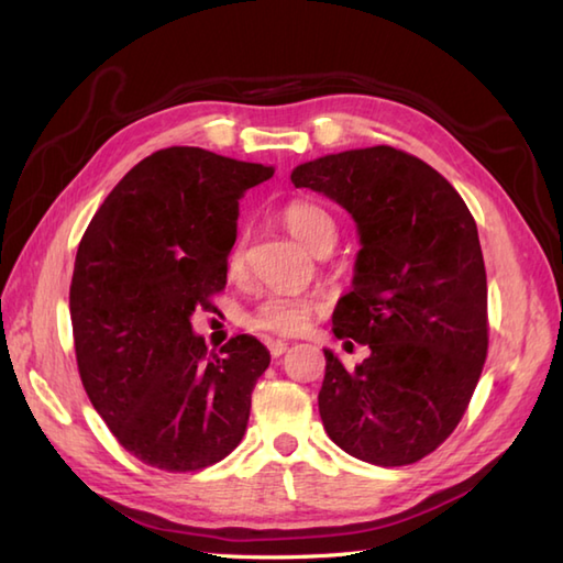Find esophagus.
<instances>
[{
    "label": "esophagus",
    "mask_w": 563,
    "mask_h": 563,
    "mask_svg": "<svg viewBox=\"0 0 563 563\" xmlns=\"http://www.w3.org/2000/svg\"><path fill=\"white\" fill-rule=\"evenodd\" d=\"M268 351H271L273 357H280L285 351H288V343H285V341H271L268 343Z\"/></svg>",
    "instance_id": "1"
}]
</instances>
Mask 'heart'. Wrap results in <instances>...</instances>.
Masks as SVG:
<instances>
[{"instance_id":"heart-1","label":"heart","mask_w":563,"mask_h":563,"mask_svg":"<svg viewBox=\"0 0 563 563\" xmlns=\"http://www.w3.org/2000/svg\"><path fill=\"white\" fill-rule=\"evenodd\" d=\"M283 222L288 232L307 246L309 251H319L321 246L336 244V222L331 214L312 200H292L283 208ZM244 251L242 244H234L227 256V271L236 275L242 271ZM319 312V300L312 295L275 290L261 297L258 305L246 314V327L258 333H273V336H295L307 329L309 321Z\"/></svg>"}]
</instances>
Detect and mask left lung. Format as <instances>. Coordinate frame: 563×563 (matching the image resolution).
I'll list each match as a JSON object with an SVG mask.
<instances>
[{"label":"left lung","instance_id":"1","mask_svg":"<svg viewBox=\"0 0 563 563\" xmlns=\"http://www.w3.org/2000/svg\"><path fill=\"white\" fill-rule=\"evenodd\" d=\"M353 214L363 249L333 309L336 339L369 355L345 369L331 351L319 391L329 438L377 466L423 460L470 406L488 351L479 232L457 190L387 145L327 154L292 172Z\"/></svg>","mask_w":563,"mask_h":563}]
</instances>
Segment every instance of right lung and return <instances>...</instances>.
I'll use <instances>...</instances> for the list:
<instances>
[{
  "label": "right lung",
  "instance_id": "1",
  "mask_svg": "<svg viewBox=\"0 0 563 563\" xmlns=\"http://www.w3.org/2000/svg\"><path fill=\"white\" fill-rule=\"evenodd\" d=\"M273 166L166 147L130 169L84 232L69 285L81 385L121 445L198 472L242 442L271 353L242 333L220 355L190 314L227 285L239 198Z\"/></svg>",
  "mask_w": 563,
  "mask_h": 563
}]
</instances>
